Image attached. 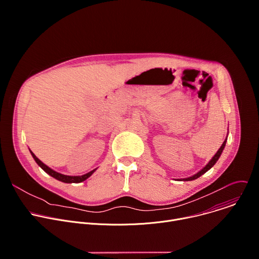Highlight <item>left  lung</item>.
<instances>
[{
    "mask_svg": "<svg viewBox=\"0 0 259 259\" xmlns=\"http://www.w3.org/2000/svg\"><path fill=\"white\" fill-rule=\"evenodd\" d=\"M227 140H228V136H227V138H226V140L224 141V143H223V145H221L220 147H219V150L217 151V153L213 156V158L209 161V163L202 169V170H200L197 174H195V175H193V176H191V177H188V178H183V179H181V180H184V181H191V180H195V179H197V178H199L201 175H203L204 173H206L209 169H211L214 165H215V163L218 161V159L220 158V156H221V154H223V151L225 150V147H226V143H227Z\"/></svg>",
    "mask_w": 259,
    "mask_h": 259,
    "instance_id": "8db88e82",
    "label": "left lung"
}]
</instances>
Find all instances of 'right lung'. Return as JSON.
I'll return each instance as SVG.
<instances>
[{"label":"right lung","instance_id":"add662e5","mask_svg":"<svg viewBox=\"0 0 259 259\" xmlns=\"http://www.w3.org/2000/svg\"><path fill=\"white\" fill-rule=\"evenodd\" d=\"M29 152H30V154H31V156H32V158H33V160L35 161V163L38 164L47 174H49L50 176H52V177H54L55 179H57V180H59V181H61V182H64V183H79V182H82V181H84V180H86L87 178H89L95 171H96V169H94V170H92V171H90V172H88V173H86V174H84V175H80V176H71V175H64V174H61V173H59V172H56V171H54L53 169H51L50 167H48L47 165H45L41 160H39L38 158H36L35 156H34V154L29 150Z\"/></svg>","mask_w":259,"mask_h":259}]
</instances>
